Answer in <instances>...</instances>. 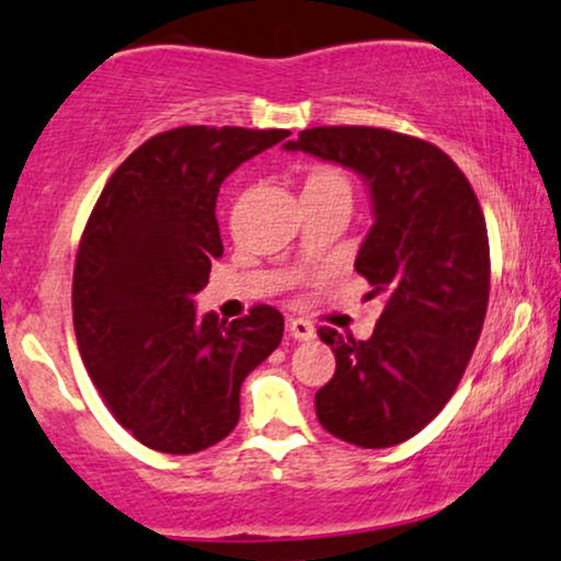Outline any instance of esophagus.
I'll list each match as a JSON object with an SVG mask.
<instances>
[{
    "instance_id": "esophagus-1",
    "label": "esophagus",
    "mask_w": 561,
    "mask_h": 561,
    "mask_svg": "<svg viewBox=\"0 0 561 561\" xmlns=\"http://www.w3.org/2000/svg\"><path fill=\"white\" fill-rule=\"evenodd\" d=\"M288 335L296 341H309V339H314V325L301 318H291L288 320Z\"/></svg>"
}]
</instances>
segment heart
I'll return each mask as SVG.
<instances>
[{"label":"heart","instance_id":"1","mask_svg":"<svg viewBox=\"0 0 561 561\" xmlns=\"http://www.w3.org/2000/svg\"><path fill=\"white\" fill-rule=\"evenodd\" d=\"M305 194L307 196H348L352 199V181L341 168L335 164H314L305 178Z\"/></svg>","mask_w":561,"mask_h":561}]
</instances>
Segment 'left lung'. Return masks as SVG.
Listing matches in <instances>:
<instances>
[{"label":"left lung","mask_w":561,"mask_h":561,"mask_svg":"<svg viewBox=\"0 0 561 561\" xmlns=\"http://www.w3.org/2000/svg\"><path fill=\"white\" fill-rule=\"evenodd\" d=\"M286 149L365 178L375 222L357 273L386 301L367 341L320 328L335 373L314 393L320 425L362 449L417 436L457 391L491 291L489 230L457 162L436 144L370 125L301 130Z\"/></svg>","instance_id":"obj_1"}]
</instances>
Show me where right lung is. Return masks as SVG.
Returning a JSON list of instances; mask_svg holds the SVG:
<instances>
[{"label": "right lung", "instance_id": "1", "mask_svg": "<svg viewBox=\"0 0 561 561\" xmlns=\"http://www.w3.org/2000/svg\"><path fill=\"white\" fill-rule=\"evenodd\" d=\"M291 136L183 125L144 141L91 209L76 270L78 352L112 417L149 449L196 454L233 431L241 383L283 339V314L256 305L226 322L196 318L194 294L222 256L220 183Z\"/></svg>", "mask_w": 561, "mask_h": 561}]
</instances>
